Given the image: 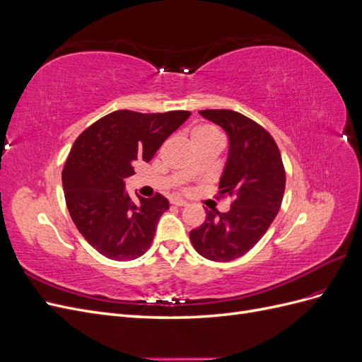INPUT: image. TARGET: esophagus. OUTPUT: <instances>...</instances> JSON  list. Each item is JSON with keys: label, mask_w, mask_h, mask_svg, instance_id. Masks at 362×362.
I'll list each match as a JSON object with an SVG mask.
<instances>
[{"label": "esophagus", "mask_w": 362, "mask_h": 362, "mask_svg": "<svg viewBox=\"0 0 362 362\" xmlns=\"http://www.w3.org/2000/svg\"><path fill=\"white\" fill-rule=\"evenodd\" d=\"M170 204L172 205H177V206H185V205H187V202L182 201V199H178V198H172Z\"/></svg>", "instance_id": "esophagus-1"}]
</instances>
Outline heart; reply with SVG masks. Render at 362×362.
<instances>
[{"instance_id": "obj_1", "label": "heart", "mask_w": 362, "mask_h": 362, "mask_svg": "<svg viewBox=\"0 0 362 362\" xmlns=\"http://www.w3.org/2000/svg\"><path fill=\"white\" fill-rule=\"evenodd\" d=\"M192 139H193V144H202V141H210V140H222L221 133H218L217 128H214L213 125H208V124H202L194 127L192 131ZM194 168L190 166L187 169L189 175L194 173Z\"/></svg>"}]
</instances>
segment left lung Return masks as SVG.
I'll return each instance as SVG.
<instances>
[{"label":"left lung","instance_id":"obj_1","mask_svg":"<svg viewBox=\"0 0 362 362\" xmlns=\"http://www.w3.org/2000/svg\"><path fill=\"white\" fill-rule=\"evenodd\" d=\"M229 137L228 161L218 198L231 199L228 213L206 210L205 222L190 231L192 245L206 259L243 257L266 234L279 211L286 169L275 139L255 120L233 110H201Z\"/></svg>","mask_w":362,"mask_h":362}]
</instances>
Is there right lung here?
<instances>
[{"instance_id":"add662e5","label":"right lung","mask_w":362,"mask_h":362,"mask_svg":"<svg viewBox=\"0 0 362 362\" xmlns=\"http://www.w3.org/2000/svg\"><path fill=\"white\" fill-rule=\"evenodd\" d=\"M190 115L117 110L76 137L62 172L64 199L76 229L101 255L129 261L149 249L169 201L156 193L134 202L125 178L134 175L137 163L154 157Z\"/></svg>"}]
</instances>
